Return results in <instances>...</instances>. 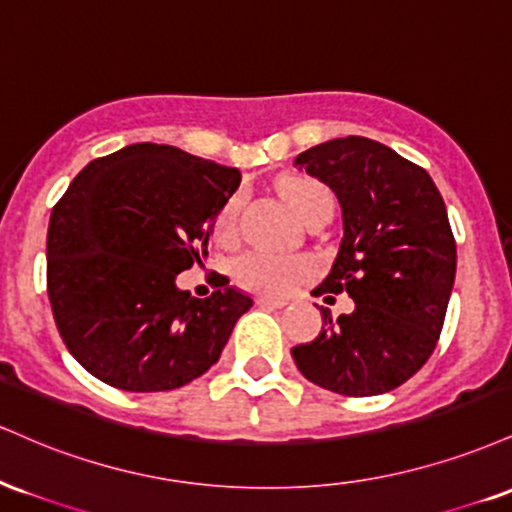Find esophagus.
Returning <instances> with one entry per match:
<instances>
[{
  "label": "esophagus",
  "instance_id": "esophagus-1",
  "mask_svg": "<svg viewBox=\"0 0 512 512\" xmlns=\"http://www.w3.org/2000/svg\"><path fill=\"white\" fill-rule=\"evenodd\" d=\"M256 302L261 304V306H270V309H282V306L287 304L285 299H278V297H266V294H263V297H258Z\"/></svg>",
  "mask_w": 512,
  "mask_h": 512
}]
</instances>
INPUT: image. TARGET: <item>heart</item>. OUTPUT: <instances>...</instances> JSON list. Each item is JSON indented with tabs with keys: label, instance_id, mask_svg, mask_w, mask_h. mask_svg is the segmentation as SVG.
Segmentation results:
<instances>
[{
	"label": "heart",
	"instance_id": "b5f03b06",
	"mask_svg": "<svg viewBox=\"0 0 512 512\" xmlns=\"http://www.w3.org/2000/svg\"><path fill=\"white\" fill-rule=\"evenodd\" d=\"M282 194H285L287 203H290V208L299 220H304L321 203L333 201V194H330L328 186L311 177L290 179L285 184V189H282ZM239 208H242V196L239 194L230 196L222 203L213 225L215 239L232 242L234 234H237ZM306 273H309V263L304 258L273 254V251H246L234 263V275H237L239 285L261 294H287Z\"/></svg>",
	"mask_w": 512,
	"mask_h": 512
}]
</instances>
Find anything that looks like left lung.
<instances>
[{
  "instance_id": "obj_1",
  "label": "left lung",
  "mask_w": 512,
  "mask_h": 512,
  "mask_svg": "<svg viewBox=\"0 0 512 512\" xmlns=\"http://www.w3.org/2000/svg\"><path fill=\"white\" fill-rule=\"evenodd\" d=\"M294 165L326 182L342 206L338 256L321 292H347L352 314L323 311L316 340L292 347L316 386L369 398L402 386L434 352L455 282L458 251L434 179L364 136L333 138Z\"/></svg>"
}]
</instances>
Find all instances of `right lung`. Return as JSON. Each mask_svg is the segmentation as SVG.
<instances>
[{
    "label": "right lung",
    "instance_id": "obj_1",
    "mask_svg": "<svg viewBox=\"0 0 512 512\" xmlns=\"http://www.w3.org/2000/svg\"><path fill=\"white\" fill-rule=\"evenodd\" d=\"M237 167L165 143L88 162L52 208L47 294L64 345L88 374L129 393L182 388L220 359L254 306L220 278L206 299L177 275L208 256Z\"/></svg>",
    "mask_w": 512,
    "mask_h": 512
}]
</instances>
